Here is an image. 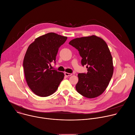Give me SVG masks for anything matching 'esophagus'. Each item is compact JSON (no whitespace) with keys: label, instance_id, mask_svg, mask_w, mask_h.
Here are the masks:
<instances>
[{"label":"esophagus","instance_id":"obj_1","mask_svg":"<svg viewBox=\"0 0 135 135\" xmlns=\"http://www.w3.org/2000/svg\"><path fill=\"white\" fill-rule=\"evenodd\" d=\"M64 74L66 76H71L72 75V74L71 73H67V72H65L64 73Z\"/></svg>","mask_w":135,"mask_h":135}]
</instances>
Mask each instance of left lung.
I'll list each match as a JSON object with an SVG mask.
<instances>
[{
	"label": "left lung",
	"mask_w": 135,
	"mask_h": 135,
	"mask_svg": "<svg viewBox=\"0 0 135 135\" xmlns=\"http://www.w3.org/2000/svg\"><path fill=\"white\" fill-rule=\"evenodd\" d=\"M69 44L76 48L82 57L81 64L87 65V73H79L76 91L93 98L106 89L113 73V60L105 41L96 36L74 39Z\"/></svg>",
	"instance_id": "8db88e82"
}]
</instances>
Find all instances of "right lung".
Instances as JSON below:
<instances>
[{
	"instance_id": "obj_1",
	"label": "right lung",
	"mask_w": 135,
	"mask_h": 135,
	"mask_svg": "<svg viewBox=\"0 0 135 135\" xmlns=\"http://www.w3.org/2000/svg\"><path fill=\"white\" fill-rule=\"evenodd\" d=\"M66 37L48 33L31 44L24 56L23 66L25 79L31 90L37 95L47 97L57 89L64 74L49 68L56 63L59 48L67 39Z\"/></svg>"
}]
</instances>
